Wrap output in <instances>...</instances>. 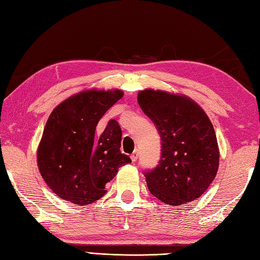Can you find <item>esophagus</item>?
<instances>
[{"instance_id":"obj_1","label":"esophagus","mask_w":260,"mask_h":260,"mask_svg":"<svg viewBox=\"0 0 260 260\" xmlns=\"http://www.w3.org/2000/svg\"><path fill=\"white\" fill-rule=\"evenodd\" d=\"M131 158H132V161H133V162H136L137 158H139V151H134L133 154L131 155Z\"/></svg>"}]
</instances>
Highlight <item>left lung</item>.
Returning <instances> with one entry per match:
<instances>
[{"instance_id":"8db88e82","label":"left lung","mask_w":260,"mask_h":260,"mask_svg":"<svg viewBox=\"0 0 260 260\" xmlns=\"http://www.w3.org/2000/svg\"><path fill=\"white\" fill-rule=\"evenodd\" d=\"M140 107L161 136V159L144 172L152 194L171 206L200 198L219 168V147L213 126L191 98L145 89L137 96Z\"/></svg>"}]
</instances>
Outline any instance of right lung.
Returning a JSON list of instances; mask_svg holds the SVG:
<instances>
[{
    "mask_svg": "<svg viewBox=\"0 0 260 260\" xmlns=\"http://www.w3.org/2000/svg\"><path fill=\"white\" fill-rule=\"evenodd\" d=\"M123 91L85 90L53 109L38 147L41 176L58 197L86 206L103 198L105 185L131 158L120 152L121 129L108 121L96 140L98 121Z\"/></svg>",
    "mask_w": 260,
    "mask_h": 260,
    "instance_id": "add662e5",
    "label": "right lung"
}]
</instances>
